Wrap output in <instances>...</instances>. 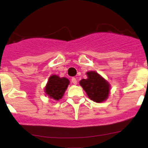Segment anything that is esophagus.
Returning <instances> with one entry per match:
<instances>
[{
  "instance_id": "esophagus-1",
  "label": "esophagus",
  "mask_w": 148,
  "mask_h": 148,
  "mask_svg": "<svg viewBox=\"0 0 148 148\" xmlns=\"http://www.w3.org/2000/svg\"><path fill=\"white\" fill-rule=\"evenodd\" d=\"M71 82H72V83L74 84H77V79L75 78H72Z\"/></svg>"
}]
</instances>
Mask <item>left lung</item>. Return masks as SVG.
I'll return each mask as SVG.
<instances>
[{"label": "left lung", "instance_id": "8db88e82", "mask_svg": "<svg viewBox=\"0 0 148 148\" xmlns=\"http://www.w3.org/2000/svg\"><path fill=\"white\" fill-rule=\"evenodd\" d=\"M87 78L82 79L80 85L87 94L88 97L95 102H103L108 98L110 84L95 71L87 73Z\"/></svg>", "mask_w": 148, "mask_h": 148}]
</instances>
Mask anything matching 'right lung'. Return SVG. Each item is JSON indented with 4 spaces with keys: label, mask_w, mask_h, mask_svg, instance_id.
<instances>
[{
    "label": "right lung",
    "mask_w": 148,
    "mask_h": 148,
    "mask_svg": "<svg viewBox=\"0 0 148 148\" xmlns=\"http://www.w3.org/2000/svg\"><path fill=\"white\" fill-rule=\"evenodd\" d=\"M69 84L70 81L66 78H60L56 75H51L46 85L44 92L51 99L59 100L63 97Z\"/></svg>",
    "instance_id": "right-lung-1"
}]
</instances>
